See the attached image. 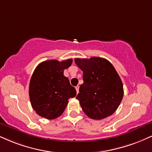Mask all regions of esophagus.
<instances>
[{
	"mask_svg": "<svg viewBox=\"0 0 152 152\" xmlns=\"http://www.w3.org/2000/svg\"><path fill=\"white\" fill-rule=\"evenodd\" d=\"M79 88H80L79 86H76V87H75V89H76V91H77V93L79 92Z\"/></svg>",
	"mask_w": 152,
	"mask_h": 152,
	"instance_id": "obj_1",
	"label": "esophagus"
}]
</instances>
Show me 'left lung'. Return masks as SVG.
<instances>
[{
    "label": "left lung",
    "instance_id": "left-lung-1",
    "mask_svg": "<svg viewBox=\"0 0 152 152\" xmlns=\"http://www.w3.org/2000/svg\"><path fill=\"white\" fill-rule=\"evenodd\" d=\"M75 64L83 72V84L76 99L88 117L102 120L112 115L123 97L120 76L108 60L99 57L75 58Z\"/></svg>",
    "mask_w": 152,
    "mask_h": 152
}]
</instances>
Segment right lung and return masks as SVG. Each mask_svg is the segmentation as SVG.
<instances>
[{
    "mask_svg": "<svg viewBox=\"0 0 152 152\" xmlns=\"http://www.w3.org/2000/svg\"><path fill=\"white\" fill-rule=\"evenodd\" d=\"M72 60L60 62L50 60L39 63L29 82V94L31 106L39 115L48 120L63 114L68 99L76 96L63 71L72 65Z\"/></svg>",
    "mask_w": 152,
    "mask_h": 152,
    "instance_id": "obj_1",
    "label": "right lung"
}]
</instances>
